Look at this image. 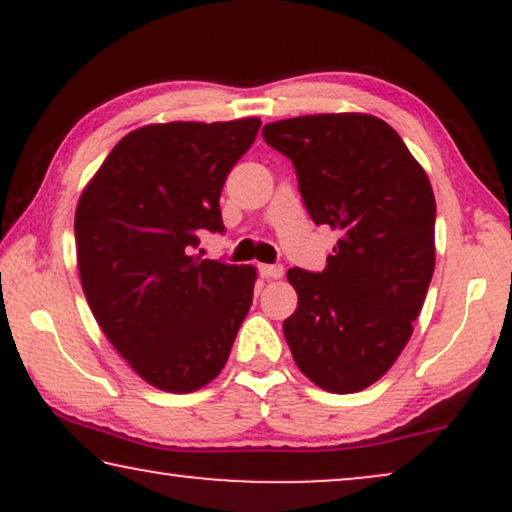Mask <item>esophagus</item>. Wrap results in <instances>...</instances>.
I'll return each mask as SVG.
<instances>
[{"label":"esophagus","mask_w":512,"mask_h":512,"mask_svg":"<svg viewBox=\"0 0 512 512\" xmlns=\"http://www.w3.org/2000/svg\"><path fill=\"white\" fill-rule=\"evenodd\" d=\"M258 272H261V277L265 279H279L284 275V268L279 263L275 265H258Z\"/></svg>","instance_id":"obj_1"}]
</instances>
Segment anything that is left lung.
Wrapping results in <instances>:
<instances>
[{
    "label": "left lung",
    "instance_id": "1",
    "mask_svg": "<svg viewBox=\"0 0 512 512\" xmlns=\"http://www.w3.org/2000/svg\"><path fill=\"white\" fill-rule=\"evenodd\" d=\"M265 144L296 167L317 226L340 233L321 272H286L298 307L284 338L303 375L333 394L380 380L408 345L436 265V200L398 132L368 114L286 118Z\"/></svg>",
    "mask_w": 512,
    "mask_h": 512
}]
</instances>
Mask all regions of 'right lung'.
Masks as SVG:
<instances>
[{
	"instance_id": "obj_1",
	"label": "right lung",
	"mask_w": 512,
	"mask_h": 512,
	"mask_svg": "<svg viewBox=\"0 0 512 512\" xmlns=\"http://www.w3.org/2000/svg\"><path fill=\"white\" fill-rule=\"evenodd\" d=\"M258 128V118L139 128L111 149L76 207L90 310L132 370L163 391L212 382L254 300V268L195 249L200 235L226 230L221 188Z\"/></svg>"
}]
</instances>
